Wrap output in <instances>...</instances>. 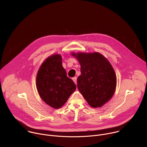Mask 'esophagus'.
<instances>
[{
    "instance_id": "esophagus-1",
    "label": "esophagus",
    "mask_w": 147,
    "mask_h": 147,
    "mask_svg": "<svg viewBox=\"0 0 147 147\" xmlns=\"http://www.w3.org/2000/svg\"><path fill=\"white\" fill-rule=\"evenodd\" d=\"M73 81L74 82V83L76 84H77V77H74L73 78Z\"/></svg>"
}]
</instances>
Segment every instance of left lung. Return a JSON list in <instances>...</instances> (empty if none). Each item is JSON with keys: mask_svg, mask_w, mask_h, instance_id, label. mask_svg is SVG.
Here are the masks:
<instances>
[{"mask_svg": "<svg viewBox=\"0 0 147 147\" xmlns=\"http://www.w3.org/2000/svg\"><path fill=\"white\" fill-rule=\"evenodd\" d=\"M72 55L81 66V74L77 78L79 91L91 107H101L111 99L116 90V76L112 65L98 52Z\"/></svg>", "mask_w": 147, "mask_h": 147, "instance_id": "8db88e82", "label": "left lung"}]
</instances>
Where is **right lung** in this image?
<instances>
[{"mask_svg":"<svg viewBox=\"0 0 147 147\" xmlns=\"http://www.w3.org/2000/svg\"><path fill=\"white\" fill-rule=\"evenodd\" d=\"M36 82L42 99L55 109L63 105L76 89L73 81L67 76L62 66L61 57L58 54L48 57L43 62L38 70Z\"/></svg>","mask_w":147,"mask_h":147,"instance_id":"add662e5","label":"right lung"}]
</instances>
